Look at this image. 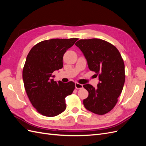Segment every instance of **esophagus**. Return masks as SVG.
I'll return each instance as SVG.
<instances>
[{"instance_id": "obj_1", "label": "esophagus", "mask_w": 146, "mask_h": 146, "mask_svg": "<svg viewBox=\"0 0 146 146\" xmlns=\"http://www.w3.org/2000/svg\"><path fill=\"white\" fill-rule=\"evenodd\" d=\"M75 86H76V88L77 90H80V89H82V88H83V85H81V84L78 83L77 82L75 83Z\"/></svg>"}]
</instances>
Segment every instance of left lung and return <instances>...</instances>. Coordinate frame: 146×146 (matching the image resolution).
Here are the masks:
<instances>
[{
    "label": "left lung",
    "mask_w": 146,
    "mask_h": 146,
    "mask_svg": "<svg viewBox=\"0 0 146 146\" xmlns=\"http://www.w3.org/2000/svg\"><path fill=\"white\" fill-rule=\"evenodd\" d=\"M76 46L99 80L96 88L90 84L83 85L89 93L83 105L95 114L107 113L116 105L125 83V66L120 53L111 44L100 39H80Z\"/></svg>",
    "instance_id": "obj_1"
}]
</instances>
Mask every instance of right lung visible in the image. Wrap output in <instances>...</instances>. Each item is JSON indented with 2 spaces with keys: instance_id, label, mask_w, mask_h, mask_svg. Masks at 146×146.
<instances>
[{
  "instance_id": "right-lung-1",
  "label": "right lung",
  "mask_w": 146,
  "mask_h": 146,
  "mask_svg": "<svg viewBox=\"0 0 146 146\" xmlns=\"http://www.w3.org/2000/svg\"><path fill=\"white\" fill-rule=\"evenodd\" d=\"M78 38L52 39L38 43L29 52L23 71L25 90L33 107L42 115L54 117L66 110L65 98L75 83L54 81L52 73L63 68V57Z\"/></svg>"
}]
</instances>
